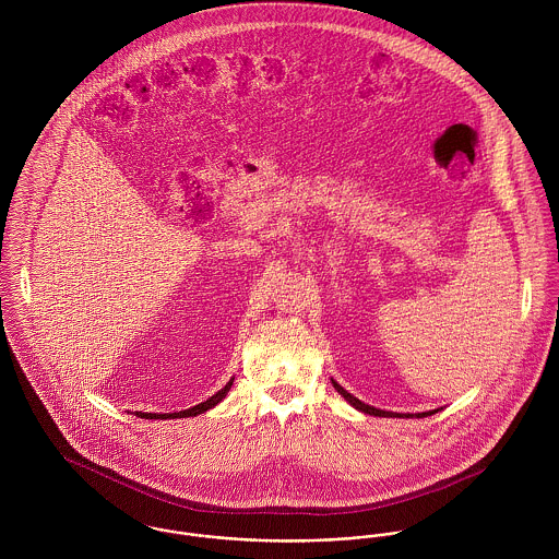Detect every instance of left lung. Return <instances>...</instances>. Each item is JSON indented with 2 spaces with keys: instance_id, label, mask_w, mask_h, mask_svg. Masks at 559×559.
<instances>
[{
  "instance_id": "obj_1",
  "label": "left lung",
  "mask_w": 559,
  "mask_h": 559,
  "mask_svg": "<svg viewBox=\"0 0 559 559\" xmlns=\"http://www.w3.org/2000/svg\"><path fill=\"white\" fill-rule=\"evenodd\" d=\"M333 388H335V390H337V392H340L344 399L348 400V402H350L355 408H359V411H364V413H368V415H379V417H392V415H394V417H402L400 413H390V411H381V408H374V406H370V404H364L361 400L355 399V396H350V394H348V392H346L342 385H337L335 381H333ZM432 413H437V411L417 413V417H426V415H432ZM404 417H413V415H411V413H406Z\"/></svg>"
}]
</instances>
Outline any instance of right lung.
Listing matches in <instances>:
<instances>
[{"mask_svg": "<svg viewBox=\"0 0 559 559\" xmlns=\"http://www.w3.org/2000/svg\"><path fill=\"white\" fill-rule=\"evenodd\" d=\"M230 388H233V381L222 390V392H217L215 396H211V399L206 400V402H200V404H195V406H191V408H187V411H180V413H140L142 417H146V419H171V417H193V415H200V413H204V411H209V408H213L217 402H222V400L226 399V394L230 392Z\"/></svg>", "mask_w": 559, "mask_h": 559, "instance_id": "obj_1", "label": "right lung"}]
</instances>
